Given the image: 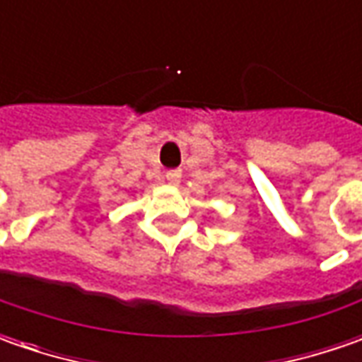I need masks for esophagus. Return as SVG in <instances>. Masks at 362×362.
Masks as SVG:
<instances>
[{"label": "esophagus", "mask_w": 362, "mask_h": 362, "mask_svg": "<svg viewBox=\"0 0 362 362\" xmlns=\"http://www.w3.org/2000/svg\"><path fill=\"white\" fill-rule=\"evenodd\" d=\"M165 179H167L171 185H177V183L181 181V171H179V169H171V171L165 173Z\"/></svg>", "instance_id": "1"}]
</instances>
